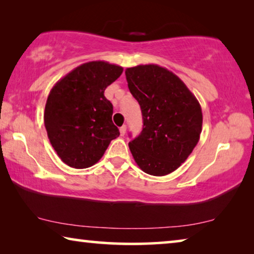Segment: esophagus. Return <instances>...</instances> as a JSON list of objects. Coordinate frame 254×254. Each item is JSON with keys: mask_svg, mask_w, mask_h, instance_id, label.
Wrapping results in <instances>:
<instances>
[{"mask_svg": "<svg viewBox=\"0 0 254 254\" xmlns=\"http://www.w3.org/2000/svg\"><path fill=\"white\" fill-rule=\"evenodd\" d=\"M126 131H127V126H122L121 127H120V134H121L122 136L126 134Z\"/></svg>", "mask_w": 254, "mask_h": 254, "instance_id": "1", "label": "esophagus"}]
</instances>
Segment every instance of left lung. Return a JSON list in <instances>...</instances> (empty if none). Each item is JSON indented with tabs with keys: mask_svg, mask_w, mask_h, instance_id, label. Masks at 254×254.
<instances>
[{
	"mask_svg": "<svg viewBox=\"0 0 254 254\" xmlns=\"http://www.w3.org/2000/svg\"><path fill=\"white\" fill-rule=\"evenodd\" d=\"M127 86L139 102L143 128L128 142L136 165L145 174L166 176L179 168L198 143L203 113L184 81L165 67L127 68Z\"/></svg>",
	"mask_w": 254,
	"mask_h": 254,
	"instance_id": "left-lung-1",
	"label": "left lung"
}]
</instances>
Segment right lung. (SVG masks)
Returning <instances> with one entry per match:
<instances>
[{
  "instance_id": "obj_1",
  "label": "right lung",
  "mask_w": 254,
  "mask_h": 254,
  "mask_svg": "<svg viewBox=\"0 0 254 254\" xmlns=\"http://www.w3.org/2000/svg\"><path fill=\"white\" fill-rule=\"evenodd\" d=\"M123 72L107 62L85 63L59 79L47 98L45 127L59 158L76 169L100 160L120 135L112 122L113 105L104 91Z\"/></svg>"
}]
</instances>
